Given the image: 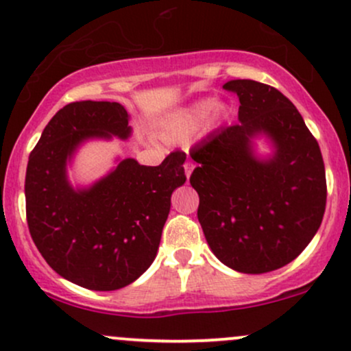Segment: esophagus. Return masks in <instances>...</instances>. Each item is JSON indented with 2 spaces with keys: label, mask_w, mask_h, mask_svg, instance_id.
I'll use <instances>...</instances> for the list:
<instances>
[{
  "label": "esophagus",
  "mask_w": 351,
  "mask_h": 351,
  "mask_svg": "<svg viewBox=\"0 0 351 351\" xmlns=\"http://www.w3.org/2000/svg\"><path fill=\"white\" fill-rule=\"evenodd\" d=\"M193 170H195V163H193L191 160H186V163H184V173H186V178L191 176Z\"/></svg>",
  "instance_id": "obj_1"
}]
</instances>
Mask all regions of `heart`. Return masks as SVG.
I'll list each match as a JSON object with an SVG mask.
<instances>
[{"instance_id": "obj_1", "label": "heart", "mask_w": 351, "mask_h": 351, "mask_svg": "<svg viewBox=\"0 0 351 351\" xmlns=\"http://www.w3.org/2000/svg\"><path fill=\"white\" fill-rule=\"evenodd\" d=\"M216 123L224 115V107L213 99H201L198 102L178 108L167 115L160 123V136L167 142H184L198 132L204 120Z\"/></svg>"}]
</instances>
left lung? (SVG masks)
<instances>
[{
	"instance_id": "left-lung-1",
	"label": "left lung",
	"mask_w": 351,
	"mask_h": 351,
	"mask_svg": "<svg viewBox=\"0 0 351 351\" xmlns=\"http://www.w3.org/2000/svg\"><path fill=\"white\" fill-rule=\"evenodd\" d=\"M239 97V123L196 145L189 183L209 247L228 267L264 274L292 263L320 228L327 180L320 147L295 106L256 80H229ZM267 134L276 152L253 155L252 138Z\"/></svg>"
}]
</instances>
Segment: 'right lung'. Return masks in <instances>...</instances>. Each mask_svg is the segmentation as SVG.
<instances>
[{
  "label": "right lung",
  "mask_w": 351,
  "mask_h": 351,
  "mask_svg": "<svg viewBox=\"0 0 351 351\" xmlns=\"http://www.w3.org/2000/svg\"><path fill=\"white\" fill-rule=\"evenodd\" d=\"M127 110L117 102L67 104L51 119L26 170V219L36 247L64 279L90 291H117L150 267L171 206L184 184V152L158 167L125 158L106 178L74 189L66 167L88 138H128Z\"/></svg>",
  "instance_id": "1"
}]
</instances>
